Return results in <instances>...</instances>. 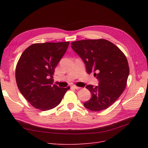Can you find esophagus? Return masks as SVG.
I'll use <instances>...</instances> for the list:
<instances>
[{
	"label": "esophagus",
	"instance_id": "esophagus-1",
	"mask_svg": "<svg viewBox=\"0 0 148 148\" xmlns=\"http://www.w3.org/2000/svg\"><path fill=\"white\" fill-rule=\"evenodd\" d=\"M72 88H74V89H77V90H78V89H79L80 88H81L80 87L77 86H76V85H73V86H72Z\"/></svg>",
	"mask_w": 148,
	"mask_h": 148
}]
</instances>
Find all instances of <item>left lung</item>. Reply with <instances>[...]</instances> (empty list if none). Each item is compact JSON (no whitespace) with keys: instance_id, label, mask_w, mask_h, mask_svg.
I'll list each match as a JSON object with an SVG mask.
<instances>
[{"instance_id":"1","label":"left lung","mask_w":148,"mask_h":148,"mask_svg":"<svg viewBox=\"0 0 148 148\" xmlns=\"http://www.w3.org/2000/svg\"><path fill=\"white\" fill-rule=\"evenodd\" d=\"M71 48L83 60L86 72H95L98 86L88 84L86 88L91 99L83 105L99 112L112 105L123 92L129 75L127 57L115 44L106 39H86L71 43Z\"/></svg>"}]
</instances>
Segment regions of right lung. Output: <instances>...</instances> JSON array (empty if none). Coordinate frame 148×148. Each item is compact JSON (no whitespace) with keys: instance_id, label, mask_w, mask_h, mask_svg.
Masks as SVG:
<instances>
[{"instance_id":"obj_1","label":"right lung","mask_w":148,"mask_h":148,"mask_svg":"<svg viewBox=\"0 0 148 148\" xmlns=\"http://www.w3.org/2000/svg\"><path fill=\"white\" fill-rule=\"evenodd\" d=\"M69 42L34 44L26 48L18 62L15 78L21 95L36 109L46 111L59 105L70 87L53 84L55 68Z\"/></svg>"}]
</instances>
